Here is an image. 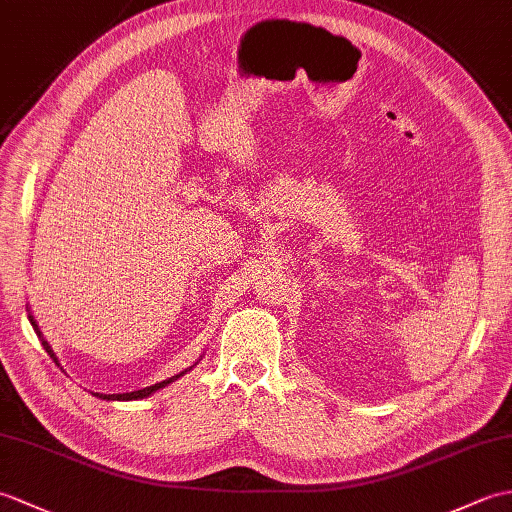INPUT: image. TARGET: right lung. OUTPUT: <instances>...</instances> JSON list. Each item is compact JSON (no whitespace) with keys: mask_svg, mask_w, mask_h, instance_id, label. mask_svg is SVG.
I'll list each match as a JSON object with an SVG mask.
<instances>
[{"mask_svg":"<svg viewBox=\"0 0 512 512\" xmlns=\"http://www.w3.org/2000/svg\"><path fill=\"white\" fill-rule=\"evenodd\" d=\"M28 319H30L32 328H35V332H37V336H39V341H41V345H43V350H46V352L50 354L52 361L59 365V358H57V354H54V350L50 347V343H48L46 339H43V334H41V330H39L37 321L32 319V314H28ZM189 369H191V367H189ZM189 369H184V372H180V374H176V376H171V378H167V380H160V383H156V385H149V387H145V389H138V391H129V394H92V396H99L101 400H140V398H147V396H151V394H156L158 389L167 387L169 383H173V380H178L180 376L187 374Z\"/></svg>","mask_w":512,"mask_h":512,"instance_id":"obj_1","label":"right lung"}]
</instances>
